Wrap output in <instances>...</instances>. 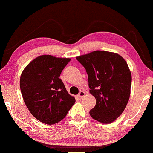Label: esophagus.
<instances>
[{"instance_id":"obj_1","label":"esophagus","mask_w":153,"mask_h":153,"mask_svg":"<svg viewBox=\"0 0 153 153\" xmlns=\"http://www.w3.org/2000/svg\"><path fill=\"white\" fill-rule=\"evenodd\" d=\"M85 96V92L84 91H80L79 94L77 95V98H79V99H82V98Z\"/></svg>"}]
</instances>
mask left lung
Segmentation results:
<instances>
[{
	"instance_id": "8db88e82",
	"label": "left lung",
	"mask_w": 153,
	"mask_h": 153,
	"mask_svg": "<svg viewBox=\"0 0 153 153\" xmlns=\"http://www.w3.org/2000/svg\"><path fill=\"white\" fill-rule=\"evenodd\" d=\"M76 59L86 69L90 93L97 100L90 116L102 123L113 122L123 112L130 96L131 74L125 59L105 51H93Z\"/></svg>"
}]
</instances>
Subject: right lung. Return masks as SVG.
<instances>
[{"instance_id": "right-lung-1", "label": "right lung", "mask_w": 153, "mask_h": 153, "mask_svg": "<svg viewBox=\"0 0 153 153\" xmlns=\"http://www.w3.org/2000/svg\"><path fill=\"white\" fill-rule=\"evenodd\" d=\"M70 61V58L41 55L31 61L21 74L20 89L25 104L41 122L48 125L59 122L76 102L59 78Z\"/></svg>"}]
</instances>
